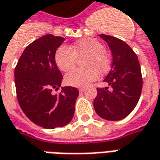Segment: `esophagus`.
<instances>
[{"mask_svg": "<svg viewBox=\"0 0 160 160\" xmlns=\"http://www.w3.org/2000/svg\"><path fill=\"white\" fill-rule=\"evenodd\" d=\"M78 89H79V91L80 92H83L84 90H85V88H84V87H80V88H79Z\"/></svg>", "mask_w": 160, "mask_h": 160, "instance_id": "1", "label": "esophagus"}]
</instances>
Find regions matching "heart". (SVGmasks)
<instances>
[{"label": "heart", "mask_w": 160, "mask_h": 160, "mask_svg": "<svg viewBox=\"0 0 160 160\" xmlns=\"http://www.w3.org/2000/svg\"><path fill=\"white\" fill-rule=\"evenodd\" d=\"M77 57H84V68L73 69L66 77V82L73 87H83L96 80L98 72L104 74L109 70L111 59L104 45L93 38H83L76 41L71 48L61 46L56 50L55 62L58 68L68 72L75 66Z\"/></svg>", "instance_id": "heart-1"}]
</instances>
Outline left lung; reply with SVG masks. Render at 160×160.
I'll use <instances>...</instances> for the list:
<instances>
[{
    "label": "left lung",
    "instance_id": "8db88e82",
    "mask_svg": "<svg viewBox=\"0 0 160 160\" xmlns=\"http://www.w3.org/2000/svg\"><path fill=\"white\" fill-rule=\"evenodd\" d=\"M99 36L108 44L112 55L111 70L104 80L112 91L97 88L93 107L100 118L117 121L130 114L138 104L143 84L140 65L125 41L106 34Z\"/></svg>",
    "mask_w": 160,
    "mask_h": 160
}]
</instances>
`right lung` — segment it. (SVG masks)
Returning <instances> with one entry per match:
<instances>
[{
  "label": "right lung",
  "instance_id": "obj_1",
  "mask_svg": "<svg viewBox=\"0 0 160 160\" xmlns=\"http://www.w3.org/2000/svg\"><path fill=\"white\" fill-rule=\"evenodd\" d=\"M65 38L46 34L28 46L14 69L19 105L28 119L39 127L53 129L68 125L74 114L79 90L61 88L63 76L57 68L55 53Z\"/></svg>",
  "mask_w": 160,
  "mask_h": 160
}]
</instances>
